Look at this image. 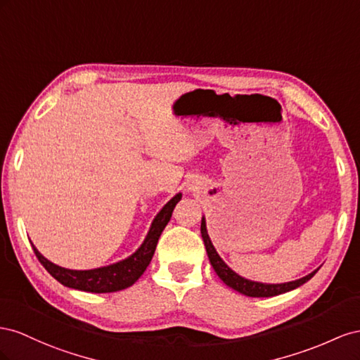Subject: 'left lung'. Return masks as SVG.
Wrapping results in <instances>:
<instances>
[{
  "instance_id": "8db88e82",
  "label": "left lung",
  "mask_w": 360,
  "mask_h": 360,
  "mask_svg": "<svg viewBox=\"0 0 360 360\" xmlns=\"http://www.w3.org/2000/svg\"><path fill=\"white\" fill-rule=\"evenodd\" d=\"M200 233H202L205 248H207L208 258H210V262L212 265L214 271L217 273V276L226 285L229 286V288L238 291L240 294H244L248 297H274V295L292 291L295 288H299V286H302L303 283H306L309 279H312L314 274L318 271V269H316L312 273L300 277V279L285 282V283H264V282H256V281L245 279V277L240 276L238 273H235L231 269V266L220 258V255L217 253V250H215L214 244H212L210 235H208L207 220H205V217H202Z\"/></svg>"
}]
</instances>
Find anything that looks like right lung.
<instances>
[{
  "instance_id": "right-lung-1",
  "label": "right lung",
  "mask_w": 360,
  "mask_h": 360,
  "mask_svg": "<svg viewBox=\"0 0 360 360\" xmlns=\"http://www.w3.org/2000/svg\"><path fill=\"white\" fill-rule=\"evenodd\" d=\"M181 198L182 193L174 194V196L164 205L160 212L155 215V219L152 220L150 228L146 233L145 240L140 244V248L134 253L127 256L125 259H120L117 262L98 266V269L91 270H70L46 259L45 256L36 249L34 244H32L33 250L40 264L46 269V271L61 285L68 286V288L96 294L125 290L128 286L134 285L139 281V277L145 273L153 253H155L160 235L170 221L172 212L174 207H176V203L181 200Z\"/></svg>"
}]
</instances>
